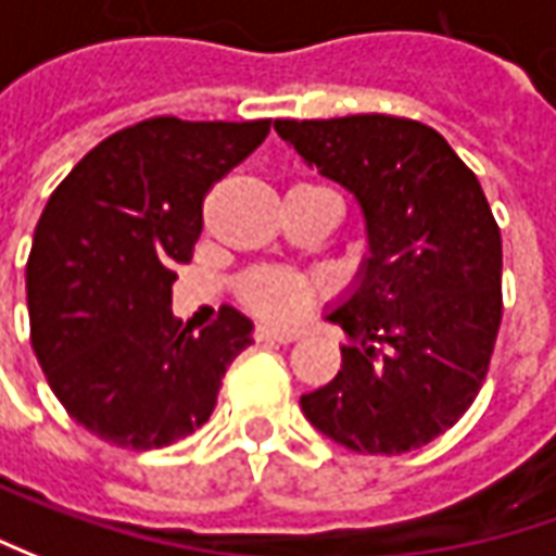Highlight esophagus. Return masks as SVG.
Listing matches in <instances>:
<instances>
[{"label": "esophagus", "instance_id": "esophagus-1", "mask_svg": "<svg viewBox=\"0 0 556 556\" xmlns=\"http://www.w3.org/2000/svg\"><path fill=\"white\" fill-rule=\"evenodd\" d=\"M295 338L298 332H279V329H267V326L255 329V341H261V344H289Z\"/></svg>", "mask_w": 556, "mask_h": 556}]
</instances>
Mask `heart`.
Masks as SVG:
<instances>
[{"label": "heart", "mask_w": 556, "mask_h": 556, "mask_svg": "<svg viewBox=\"0 0 556 556\" xmlns=\"http://www.w3.org/2000/svg\"><path fill=\"white\" fill-rule=\"evenodd\" d=\"M323 292V282L311 274L282 270V267H255L240 279V301L267 323H292L304 314L316 295Z\"/></svg>", "instance_id": "b5f03b06"}]
</instances>
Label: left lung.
I'll use <instances>...</instances> for the list:
<instances>
[{
	"label": "left lung",
	"mask_w": 556,
	"mask_h": 556,
	"mask_svg": "<svg viewBox=\"0 0 556 556\" xmlns=\"http://www.w3.org/2000/svg\"><path fill=\"white\" fill-rule=\"evenodd\" d=\"M277 135L354 193L369 233L341 369L301 396L316 431L354 452L431 443L483 388L502 326V233L477 175L431 125L359 113L277 119Z\"/></svg>",
	"instance_id": "obj_1"
}]
</instances>
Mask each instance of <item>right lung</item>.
Here are the masks:
<instances>
[{
	"mask_svg": "<svg viewBox=\"0 0 556 556\" xmlns=\"http://www.w3.org/2000/svg\"><path fill=\"white\" fill-rule=\"evenodd\" d=\"M270 119L153 116L104 138L42 208L27 258L29 341L70 418L123 450H160L208 421L252 319L220 307L200 336L172 316L202 200Z\"/></svg>",
	"mask_w": 556,
	"mask_h": 556,
	"instance_id": "add662e5",
	"label": "right lung"
}]
</instances>
